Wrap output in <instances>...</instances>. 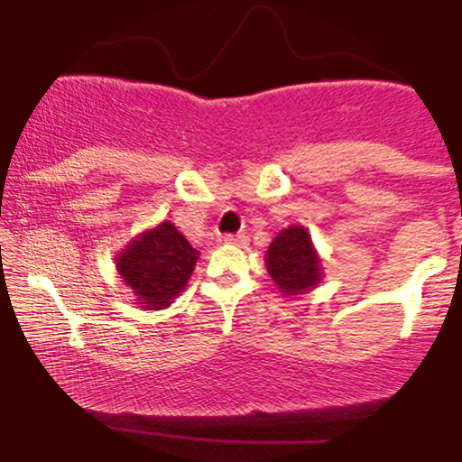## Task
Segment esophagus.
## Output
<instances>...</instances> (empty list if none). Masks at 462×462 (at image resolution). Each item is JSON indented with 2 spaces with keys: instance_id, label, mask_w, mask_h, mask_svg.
<instances>
[{
  "instance_id": "esophagus-1",
  "label": "esophagus",
  "mask_w": 462,
  "mask_h": 462,
  "mask_svg": "<svg viewBox=\"0 0 462 462\" xmlns=\"http://www.w3.org/2000/svg\"><path fill=\"white\" fill-rule=\"evenodd\" d=\"M224 241L230 243V245H247V236L245 235H226Z\"/></svg>"
}]
</instances>
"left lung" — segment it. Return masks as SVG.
<instances>
[{"instance_id": "left-lung-1", "label": "left lung", "mask_w": 462, "mask_h": 462, "mask_svg": "<svg viewBox=\"0 0 462 462\" xmlns=\"http://www.w3.org/2000/svg\"><path fill=\"white\" fill-rule=\"evenodd\" d=\"M267 272L284 295H300L321 280V263L309 232L291 226L267 249Z\"/></svg>"}]
</instances>
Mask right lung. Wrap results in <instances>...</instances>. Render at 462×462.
<instances>
[{"label": "right lung", "instance_id": "add662e5", "mask_svg": "<svg viewBox=\"0 0 462 462\" xmlns=\"http://www.w3.org/2000/svg\"><path fill=\"white\" fill-rule=\"evenodd\" d=\"M198 249L169 221L130 243L116 258V269L147 310L171 304L193 273Z\"/></svg>", "mask_w": 462, "mask_h": 462}]
</instances>
